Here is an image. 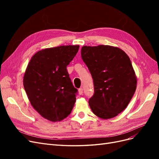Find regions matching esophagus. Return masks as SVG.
Instances as JSON below:
<instances>
[{
  "instance_id": "esophagus-1",
  "label": "esophagus",
  "mask_w": 159,
  "mask_h": 159,
  "mask_svg": "<svg viewBox=\"0 0 159 159\" xmlns=\"http://www.w3.org/2000/svg\"><path fill=\"white\" fill-rule=\"evenodd\" d=\"M78 91H79V94L80 95H82L83 92H84V89H83V88H80Z\"/></svg>"
}]
</instances>
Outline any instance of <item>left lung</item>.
Listing matches in <instances>:
<instances>
[{
    "instance_id": "obj_1",
    "label": "left lung",
    "mask_w": 159,
    "mask_h": 159,
    "mask_svg": "<svg viewBox=\"0 0 159 159\" xmlns=\"http://www.w3.org/2000/svg\"><path fill=\"white\" fill-rule=\"evenodd\" d=\"M81 58L92 77L94 93L89 99L93 113L113 118L127 107L135 92L137 78L131 61L119 48L83 46Z\"/></svg>"
}]
</instances>
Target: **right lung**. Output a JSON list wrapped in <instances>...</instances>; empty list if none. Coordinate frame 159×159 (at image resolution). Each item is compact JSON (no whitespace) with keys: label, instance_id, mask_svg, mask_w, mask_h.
Listing matches in <instances>:
<instances>
[{"label":"right lung","instance_id":"add662e5","mask_svg":"<svg viewBox=\"0 0 159 159\" xmlns=\"http://www.w3.org/2000/svg\"><path fill=\"white\" fill-rule=\"evenodd\" d=\"M80 46H60L40 50L32 56L23 84L32 107L43 117L60 121L70 114L78 89L66 67Z\"/></svg>","mask_w":159,"mask_h":159}]
</instances>
